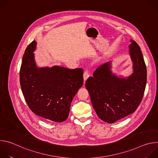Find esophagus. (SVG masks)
Masks as SVG:
<instances>
[{"instance_id": "esophagus-1", "label": "esophagus", "mask_w": 158, "mask_h": 158, "mask_svg": "<svg viewBox=\"0 0 158 158\" xmlns=\"http://www.w3.org/2000/svg\"><path fill=\"white\" fill-rule=\"evenodd\" d=\"M89 70L87 69H85L84 70V83H85V81H86V79L89 77Z\"/></svg>"}]
</instances>
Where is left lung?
Listing matches in <instances>:
<instances>
[{
    "label": "left lung",
    "mask_w": 158,
    "mask_h": 158,
    "mask_svg": "<svg viewBox=\"0 0 158 158\" xmlns=\"http://www.w3.org/2000/svg\"><path fill=\"white\" fill-rule=\"evenodd\" d=\"M129 52L134 73L127 79L112 74L110 64L98 67L85 82L93 106L98 116L107 123H114L136 111L145 91L146 66L138 44L131 40Z\"/></svg>",
    "instance_id": "left-lung-1"
}]
</instances>
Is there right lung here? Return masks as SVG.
I'll list each match as a JSON object with an SVG mask.
<instances>
[{
    "label": "right lung",
    "mask_w": 158,
    "mask_h": 158,
    "mask_svg": "<svg viewBox=\"0 0 158 158\" xmlns=\"http://www.w3.org/2000/svg\"><path fill=\"white\" fill-rule=\"evenodd\" d=\"M36 42L27 47L20 69V84L30 109L36 115L61 123L68 118L73 98L83 84V69L64 67L38 69L33 51Z\"/></svg>",
    "instance_id": "add662e5"
}]
</instances>
